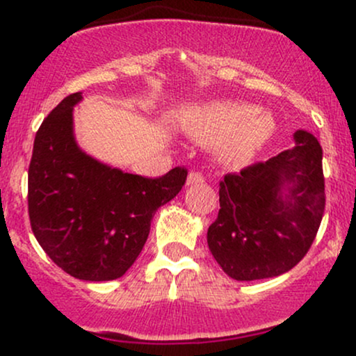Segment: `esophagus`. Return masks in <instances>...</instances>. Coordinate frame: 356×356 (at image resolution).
Listing matches in <instances>:
<instances>
[{"mask_svg": "<svg viewBox=\"0 0 356 356\" xmlns=\"http://www.w3.org/2000/svg\"><path fill=\"white\" fill-rule=\"evenodd\" d=\"M202 182H204L202 172H195V170H192V172L187 175V186H195V184H202Z\"/></svg>", "mask_w": 356, "mask_h": 356, "instance_id": "34e87169", "label": "esophagus"}]
</instances>
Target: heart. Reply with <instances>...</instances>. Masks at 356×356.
Instances as JSON below:
<instances>
[{
	"label": "heart",
	"mask_w": 356,
	"mask_h": 356,
	"mask_svg": "<svg viewBox=\"0 0 356 356\" xmlns=\"http://www.w3.org/2000/svg\"><path fill=\"white\" fill-rule=\"evenodd\" d=\"M192 129L204 140L226 141L227 152L236 159L252 157L275 132V120L268 113H256L246 104L220 102L195 108Z\"/></svg>",
	"instance_id": "obj_1"
}]
</instances>
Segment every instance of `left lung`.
Masks as SVG:
<instances>
[{
	"label": "left lung",
	"mask_w": 356,
	"mask_h": 356,
	"mask_svg": "<svg viewBox=\"0 0 356 356\" xmlns=\"http://www.w3.org/2000/svg\"><path fill=\"white\" fill-rule=\"evenodd\" d=\"M295 147L219 182V214L207 244L232 280L275 277L295 268L316 238L325 212L323 150L306 130Z\"/></svg>",
	"instance_id": "obj_1"
}]
</instances>
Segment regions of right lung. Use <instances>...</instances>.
<instances>
[{
	"label": "right lung",
	"instance_id": "right-lung-1",
	"mask_svg": "<svg viewBox=\"0 0 356 356\" xmlns=\"http://www.w3.org/2000/svg\"><path fill=\"white\" fill-rule=\"evenodd\" d=\"M72 93L36 132L28 169V214L43 251L83 281L124 276L144 248L155 211L172 201L187 169L157 179L122 172L80 149L73 134Z\"/></svg>",
	"mask_w": 356,
	"mask_h": 356
}]
</instances>
